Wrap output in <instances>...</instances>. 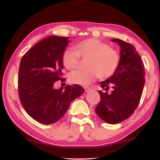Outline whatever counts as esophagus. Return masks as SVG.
Returning a JSON list of instances; mask_svg holds the SVG:
<instances>
[{"instance_id":"1","label":"esophagus","mask_w":160,"mask_h":160,"mask_svg":"<svg viewBox=\"0 0 160 160\" xmlns=\"http://www.w3.org/2000/svg\"><path fill=\"white\" fill-rule=\"evenodd\" d=\"M84 89L86 92H88L91 91V88H89V87H84Z\"/></svg>"}]
</instances>
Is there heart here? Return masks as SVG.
<instances>
[{
	"label": "heart",
	"instance_id": "obj_1",
	"mask_svg": "<svg viewBox=\"0 0 160 160\" xmlns=\"http://www.w3.org/2000/svg\"><path fill=\"white\" fill-rule=\"evenodd\" d=\"M75 49H67L62 54V63L67 69L75 70L81 58H89L86 71H77L70 74L73 84L89 86L98 78H106L113 75L119 67L120 55L117 50L98 38H88L78 43Z\"/></svg>",
	"mask_w": 160,
	"mask_h": 160
}]
</instances>
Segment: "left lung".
Segmentation results:
<instances>
[{"label": "left lung", "instance_id": "8db88e82", "mask_svg": "<svg viewBox=\"0 0 160 160\" xmlns=\"http://www.w3.org/2000/svg\"><path fill=\"white\" fill-rule=\"evenodd\" d=\"M120 62L114 74L100 82L106 92L98 91L100 101L95 112L100 119L109 124H117L128 119L134 113L141 100L145 84V71L141 56L130 43L119 38ZM111 87L112 92L107 91Z\"/></svg>", "mask_w": 160, "mask_h": 160}]
</instances>
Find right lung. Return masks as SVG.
I'll use <instances>...</instances> for the list:
<instances>
[{
	"instance_id": "add662e5",
	"label": "right lung",
	"mask_w": 160,
	"mask_h": 160,
	"mask_svg": "<svg viewBox=\"0 0 160 160\" xmlns=\"http://www.w3.org/2000/svg\"><path fill=\"white\" fill-rule=\"evenodd\" d=\"M68 37L49 36L33 46L22 58L19 68L18 92L21 104L36 121L43 124L58 122L71 102L84 89L78 84L56 89L62 78V54Z\"/></svg>"
}]
</instances>
